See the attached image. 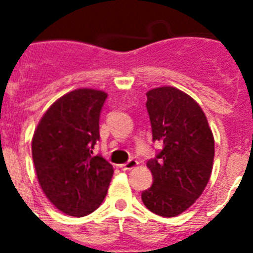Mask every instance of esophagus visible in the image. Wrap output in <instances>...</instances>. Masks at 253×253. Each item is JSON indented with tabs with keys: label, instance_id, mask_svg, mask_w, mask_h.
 Listing matches in <instances>:
<instances>
[{
	"label": "esophagus",
	"instance_id": "34e87169",
	"mask_svg": "<svg viewBox=\"0 0 253 253\" xmlns=\"http://www.w3.org/2000/svg\"><path fill=\"white\" fill-rule=\"evenodd\" d=\"M135 167H138V162H136V160H134V159H131V160H128L126 164H122V166H121V168H122L123 170H130V169H134Z\"/></svg>",
	"mask_w": 253,
	"mask_h": 253
}]
</instances>
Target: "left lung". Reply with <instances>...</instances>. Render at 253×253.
I'll use <instances>...</instances> for the list:
<instances>
[{
  "mask_svg": "<svg viewBox=\"0 0 253 253\" xmlns=\"http://www.w3.org/2000/svg\"><path fill=\"white\" fill-rule=\"evenodd\" d=\"M154 142L163 150L147 163L154 184L142 193L150 211L170 218L188 210L206 188L214 162V136L194 99L173 86L147 91Z\"/></svg>",
  "mask_w": 253,
  "mask_h": 253,
  "instance_id": "obj_1",
  "label": "left lung"
}]
</instances>
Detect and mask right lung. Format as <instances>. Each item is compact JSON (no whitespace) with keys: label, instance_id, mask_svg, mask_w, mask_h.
Instances as JSON below:
<instances>
[{"label":"right lung","instance_id":"1","mask_svg":"<svg viewBox=\"0 0 253 253\" xmlns=\"http://www.w3.org/2000/svg\"><path fill=\"white\" fill-rule=\"evenodd\" d=\"M107 94L76 89L53 102L38 123L31 150L38 181L49 202L67 215L98 209L114 169L93 150L99 140V114Z\"/></svg>","mask_w":253,"mask_h":253}]
</instances>
